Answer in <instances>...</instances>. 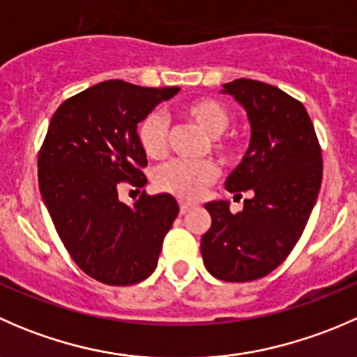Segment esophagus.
Masks as SVG:
<instances>
[{"instance_id": "34e87169", "label": "esophagus", "mask_w": 357, "mask_h": 357, "mask_svg": "<svg viewBox=\"0 0 357 357\" xmlns=\"http://www.w3.org/2000/svg\"><path fill=\"white\" fill-rule=\"evenodd\" d=\"M193 208L192 204H188V202H179V212L181 214H186V212H190Z\"/></svg>"}]
</instances>
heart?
<instances>
[{
	"mask_svg": "<svg viewBox=\"0 0 357 357\" xmlns=\"http://www.w3.org/2000/svg\"><path fill=\"white\" fill-rule=\"evenodd\" d=\"M183 114L192 119L197 126L212 136V149L222 158L235 155L236 146L219 136L228 129L231 114L214 98H195L183 105ZM138 142L146 157L160 158L167 150V121L160 112H150L138 128ZM219 171L212 162L171 160L160 165L155 172V185L162 192H167L183 200H197L207 186L218 179Z\"/></svg>",
	"mask_w": 357,
	"mask_h": 357,
	"instance_id": "b5f03b06",
	"label": "heart"
}]
</instances>
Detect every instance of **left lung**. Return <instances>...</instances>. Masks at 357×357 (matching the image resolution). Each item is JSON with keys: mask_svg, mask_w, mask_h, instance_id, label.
I'll return each instance as SVG.
<instances>
[{"mask_svg": "<svg viewBox=\"0 0 357 357\" xmlns=\"http://www.w3.org/2000/svg\"><path fill=\"white\" fill-rule=\"evenodd\" d=\"M247 112L250 142L226 190L243 200L231 214L228 200L205 204L212 218L200 252L207 271L222 282H252L278 268L301 238L323 178L321 149L301 102L252 79L222 84Z\"/></svg>", "mask_w": 357, "mask_h": 357, "instance_id": "1", "label": "left lung"}]
</instances>
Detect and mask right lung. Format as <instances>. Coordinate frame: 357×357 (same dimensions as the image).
<instances>
[{
    "label": "right lung",
    "instance_id": "obj_1",
    "mask_svg": "<svg viewBox=\"0 0 357 357\" xmlns=\"http://www.w3.org/2000/svg\"><path fill=\"white\" fill-rule=\"evenodd\" d=\"M179 91L105 81L53 114L38 158L39 192L75 264L105 285H135L157 268L179 212L169 193L119 200V183L146 185L138 124Z\"/></svg>",
    "mask_w": 357,
    "mask_h": 357
}]
</instances>
